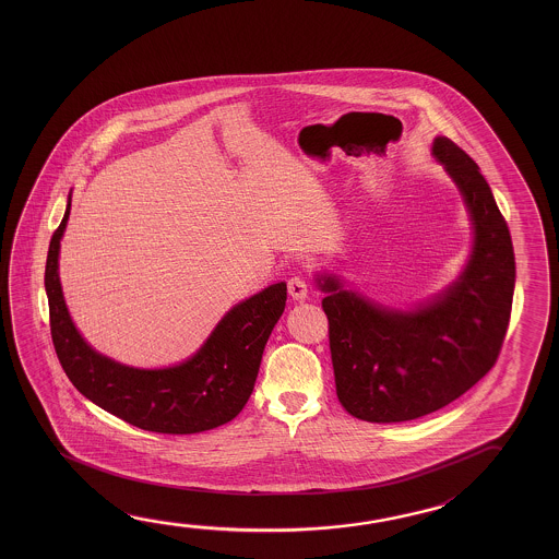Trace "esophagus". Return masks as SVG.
Listing matches in <instances>:
<instances>
[{
    "label": "esophagus",
    "instance_id": "1",
    "mask_svg": "<svg viewBox=\"0 0 559 559\" xmlns=\"http://www.w3.org/2000/svg\"><path fill=\"white\" fill-rule=\"evenodd\" d=\"M288 293L293 296L294 300H302L308 294V283L302 275H294L288 278Z\"/></svg>",
    "mask_w": 559,
    "mask_h": 559
}]
</instances>
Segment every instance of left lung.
Returning <instances> with one entry per match:
<instances>
[{
	"label": "left lung",
	"instance_id": "obj_1",
	"mask_svg": "<svg viewBox=\"0 0 559 559\" xmlns=\"http://www.w3.org/2000/svg\"><path fill=\"white\" fill-rule=\"evenodd\" d=\"M432 154L464 194L474 248L456 284L429 306L395 311L318 278L328 296L330 348L341 405L370 423L412 421L466 394L501 353L511 320L514 251L479 167L450 138Z\"/></svg>",
	"mask_w": 559,
	"mask_h": 559
}]
</instances>
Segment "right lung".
I'll list each match as a JSON object with an SVG mask.
<instances>
[{
    "instance_id": "obj_1",
    "label": "right lung",
    "mask_w": 559,
    "mask_h": 559,
    "mask_svg": "<svg viewBox=\"0 0 559 559\" xmlns=\"http://www.w3.org/2000/svg\"><path fill=\"white\" fill-rule=\"evenodd\" d=\"M50 239L45 288L50 335L70 382L87 400L138 429L192 435L231 421L255 385L263 348L286 304V284H273L222 318L201 350L179 367L140 370L95 353L66 308L58 281V249L70 216Z\"/></svg>"
}]
</instances>
